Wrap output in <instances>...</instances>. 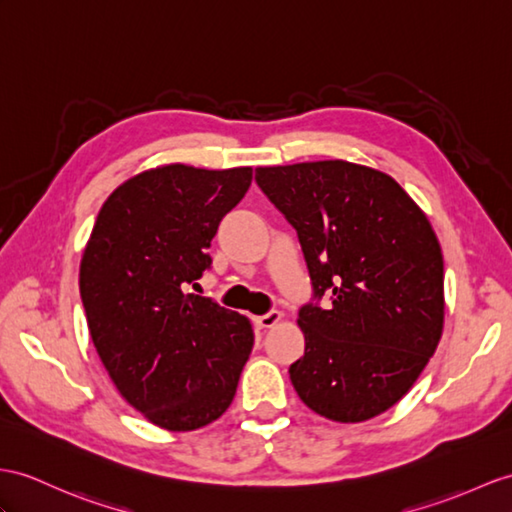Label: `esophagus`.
<instances>
[{
    "label": "esophagus",
    "mask_w": 512,
    "mask_h": 512,
    "mask_svg": "<svg viewBox=\"0 0 512 512\" xmlns=\"http://www.w3.org/2000/svg\"><path fill=\"white\" fill-rule=\"evenodd\" d=\"M280 321H282V313H280V310H269L267 315L256 317V326H260V328H273V326H276V323H280Z\"/></svg>",
    "instance_id": "obj_1"
}]
</instances>
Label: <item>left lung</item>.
<instances>
[{
  "instance_id": "left-lung-1",
  "label": "left lung",
  "mask_w": 512,
  "mask_h": 512,
  "mask_svg": "<svg viewBox=\"0 0 512 512\" xmlns=\"http://www.w3.org/2000/svg\"><path fill=\"white\" fill-rule=\"evenodd\" d=\"M297 230L326 308L306 304L291 382L310 410L358 423L410 391L443 334V254L426 213L389 173L347 160L258 167Z\"/></svg>"
}]
</instances>
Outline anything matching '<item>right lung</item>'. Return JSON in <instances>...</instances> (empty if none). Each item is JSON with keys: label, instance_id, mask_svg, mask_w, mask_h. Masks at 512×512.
Listing matches in <instances>:
<instances>
[{"label": "right lung", "instance_id": "1", "mask_svg": "<svg viewBox=\"0 0 512 512\" xmlns=\"http://www.w3.org/2000/svg\"><path fill=\"white\" fill-rule=\"evenodd\" d=\"M249 184L252 167L147 169L110 193L84 247L80 295L95 350L123 400L158 428L219 419L254 347L247 317L189 293Z\"/></svg>", "mask_w": 512, "mask_h": 512}]
</instances>
